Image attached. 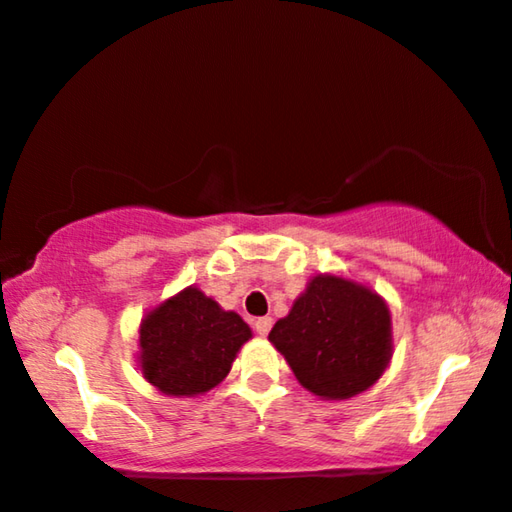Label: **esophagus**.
I'll return each mask as SVG.
<instances>
[{"label":"esophagus","mask_w":512,"mask_h":512,"mask_svg":"<svg viewBox=\"0 0 512 512\" xmlns=\"http://www.w3.org/2000/svg\"><path fill=\"white\" fill-rule=\"evenodd\" d=\"M271 325H273L271 318H257L255 320V331L259 336H266L271 331Z\"/></svg>","instance_id":"1"}]
</instances>
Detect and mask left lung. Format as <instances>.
<instances>
[{
    "instance_id": "obj_1",
    "label": "left lung",
    "mask_w": 512,
    "mask_h": 512,
    "mask_svg": "<svg viewBox=\"0 0 512 512\" xmlns=\"http://www.w3.org/2000/svg\"><path fill=\"white\" fill-rule=\"evenodd\" d=\"M269 341L308 392L350 399L369 390L390 364V308L369 287L320 273L287 318L273 325Z\"/></svg>"
}]
</instances>
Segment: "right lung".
Masks as SVG:
<instances>
[{
	"label": "right lung",
	"instance_id": "right-lung-1",
	"mask_svg": "<svg viewBox=\"0 0 512 512\" xmlns=\"http://www.w3.org/2000/svg\"><path fill=\"white\" fill-rule=\"evenodd\" d=\"M253 331L199 287H185L141 320L143 378L169 397H197L227 378Z\"/></svg>",
	"mask_w": 512,
	"mask_h": 512
}]
</instances>
